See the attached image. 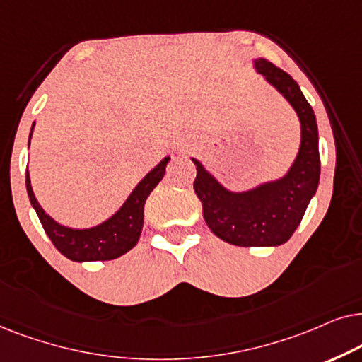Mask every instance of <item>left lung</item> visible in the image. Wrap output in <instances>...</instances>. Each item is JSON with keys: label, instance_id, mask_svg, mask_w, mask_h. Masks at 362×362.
<instances>
[{"label": "left lung", "instance_id": "left-lung-1", "mask_svg": "<svg viewBox=\"0 0 362 362\" xmlns=\"http://www.w3.org/2000/svg\"><path fill=\"white\" fill-rule=\"evenodd\" d=\"M252 62L253 69L286 99L298 115L301 141L295 160L285 175L237 192L226 189L199 158L192 157L197 165L194 189L215 237L237 247H278L295 233L317 190L320 136L316 115L296 81L263 57Z\"/></svg>", "mask_w": 362, "mask_h": 362}]
</instances>
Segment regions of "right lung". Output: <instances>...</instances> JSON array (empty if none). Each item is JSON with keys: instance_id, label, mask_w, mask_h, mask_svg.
I'll list each match as a JSON object with an SVG mask.
<instances>
[{"instance_id": "add662e5", "label": "right lung", "mask_w": 362, "mask_h": 362, "mask_svg": "<svg viewBox=\"0 0 362 362\" xmlns=\"http://www.w3.org/2000/svg\"><path fill=\"white\" fill-rule=\"evenodd\" d=\"M36 122L31 125L30 141ZM170 157H163L146 177L136 185L131 195L125 199L117 211H114L107 220L89 226V228H72L56 221L37 202L31 187L30 170L26 168V190L31 206L36 210L46 235L54 243V247L72 262H105L122 257L136 247L144 226V205L151 192L158 185L165 175V167Z\"/></svg>"}]
</instances>
